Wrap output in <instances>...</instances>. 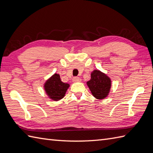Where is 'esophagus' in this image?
<instances>
[{
  "instance_id": "obj_1",
  "label": "esophagus",
  "mask_w": 153,
  "mask_h": 153,
  "mask_svg": "<svg viewBox=\"0 0 153 153\" xmlns=\"http://www.w3.org/2000/svg\"><path fill=\"white\" fill-rule=\"evenodd\" d=\"M73 81L74 82H81V79L79 77H74L73 79Z\"/></svg>"
}]
</instances>
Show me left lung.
Returning a JSON list of instances; mask_svg holds the SVG:
<instances>
[{"label":"left lung","instance_id":"1","mask_svg":"<svg viewBox=\"0 0 153 153\" xmlns=\"http://www.w3.org/2000/svg\"><path fill=\"white\" fill-rule=\"evenodd\" d=\"M91 94L97 100H103L109 94L111 80L106 74L98 69L91 73V79L86 82Z\"/></svg>","mask_w":153,"mask_h":153}]
</instances>
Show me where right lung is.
<instances>
[{"label":"right lung","instance_id":"add662e5","mask_svg":"<svg viewBox=\"0 0 153 153\" xmlns=\"http://www.w3.org/2000/svg\"><path fill=\"white\" fill-rule=\"evenodd\" d=\"M70 84L63 82L59 74L55 73L44 84V89L51 100L59 101L65 96Z\"/></svg>","mask_w":153,"mask_h":153}]
</instances>
